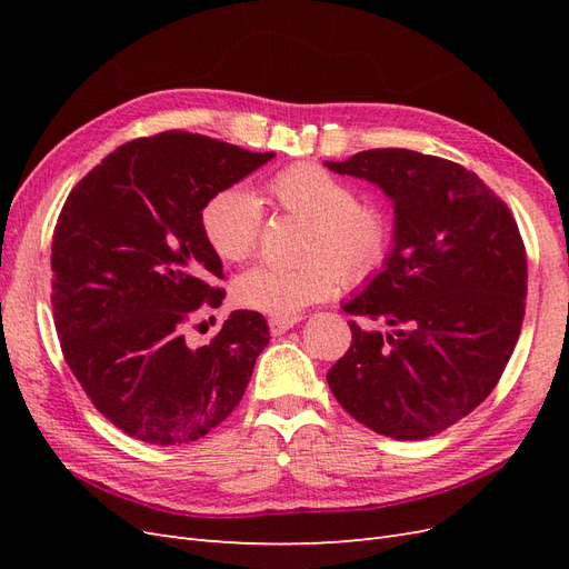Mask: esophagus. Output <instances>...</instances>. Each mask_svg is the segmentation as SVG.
I'll return each mask as SVG.
<instances>
[{
    "instance_id": "esophagus-1",
    "label": "esophagus",
    "mask_w": 569,
    "mask_h": 569,
    "mask_svg": "<svg viewBox=\"0 0 569 569\" xmlns=\"http://www.w3.org/2000/svg\"><path fill=\"white\" fill-rule=\"evenodd\" d=\"M297 322H299V318H270V320H268L272 337H280V335H284V332H287V330H291V327H295Z\"/></svg>"
}]
</instances>
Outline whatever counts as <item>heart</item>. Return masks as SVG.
Returning a JSON list of instances; mask_svg holds the SVG:
<instances>
[{
    "instance_id": "1",
    "label": "heart",
    "mask_w": 569,
    "mask_h": 569,
    "mask_svg": "<svg viewBox=\"0 0 569 569\" xmlns=\"http://www.w3.org/2000/svg\"><path fill=\"white\" fill-rule=\"evenodd\" d=\"M268 194L282 211L308 220V258L295 266L261 263L239 274L232 297L247 311L295 318L306 306L332 297L341 278L363 282L387 261L393 234L387 211L356 201L353 187L322 166L282 168L270 178ZM261 226V203L244 187L218 189L201 209V232L222 261H244Z\"/></svg>"
}]
</instances>
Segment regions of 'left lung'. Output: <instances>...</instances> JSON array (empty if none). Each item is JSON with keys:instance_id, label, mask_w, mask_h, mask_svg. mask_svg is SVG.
Segmentation results:
<instances>
[{"instance_id": "8db88e82", "label": "left lung", "mask_w": 569, "mask_h": 569, "mask_svg": "<svg viewBox=\"0 0 569 569\" xmlns=\"http://www.w3.org/2000/svg\"><path fill=\"white\" fill-rule=\"evenodd\" d=\"M377 184L393 203L382 272L343 311L351 347L327 372L360 425L412 441L443 432L487 399L520 337L527 253L508 206L472 170L410 149L327 161Z\"/></svg>"}]
</instances>
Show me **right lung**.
Returning <instances> with one entry per match:
<instances>
[{
  "label": "right lung",
  "instance_id": "add662e5",
  "mask_svg": "<svg viewBox=\"0 0 569 569\" xmlns=\"http://www.w3.org/2000/svg\"><path fill=\"white\" fill-rule=\"evenodd\" d=\"M272 157L168 130L118 147L68 194L51 242L57 335L94 408L128 437L192 443L242 401L266 318L234 311L199 349L184 330L226 299L203 203Z\"/></svg>",
  "mask_w": 569,
  "mask_h": 569
}]
</instances>
